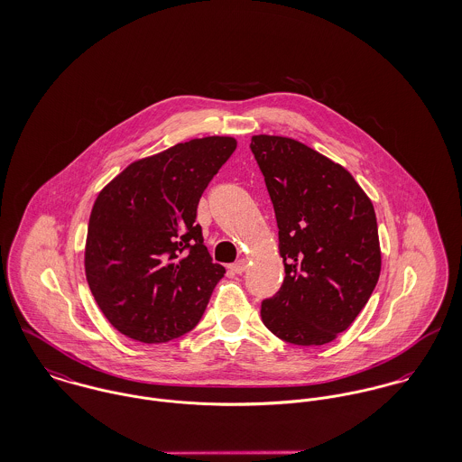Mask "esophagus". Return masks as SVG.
<instances>
[{
    "label": "esophagus",
    "mask_w": 462,
    "mask_h": 462,
    "mask_svg": "<svg viewBox=\"0 0 462 462\" xmlns=\"http://www.w3.org/2000/svg\"><path fill=\"white\" fill-rule=\"evenodd\" d=\"M229 270H231L233 273H244V272L247 270V260H238L236 263H233L229 266Z\"/></svg>",
    "instance_id": "esophagus-1"
}]
</instances>
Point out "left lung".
Instances as JSON below:
<instances>
[{"mask_svg":"<svg viewBox=\"0 0 462 462\" xmlns=\"http://www.w3.org/2000/svg\"><path fill=\"white\" fill-rule=\"evenodd\" d=\"M251 151L273 204L286 273L262 302V320L282 341L326 345L350 328L379 281L374 204L341 165L297 140L258 134Z\"/></svg>","mask_w":462,"mask_h":462,"instance_id":"1","label":"left lung"}]
</instances>
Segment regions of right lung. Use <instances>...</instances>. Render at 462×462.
<instances>
[{
    "label": "right lung",
    "mask_w": 462,
    "mask_h": 462,
    "mask_svg": "<svg viewBox=\"0 0 462 462\" xmlns=\"http://www.w3.org/2000/svg\"><path fill=\"white\" fill-rule=\"evenodd\" d=\"M235 149L231 136L178 143L132 163L96 199L85 273L125 336L165 343L198 326L226 273L204 245L199 199Z\"/></svg>",
    "instance_id": "add662e5"
}]
</instances>
